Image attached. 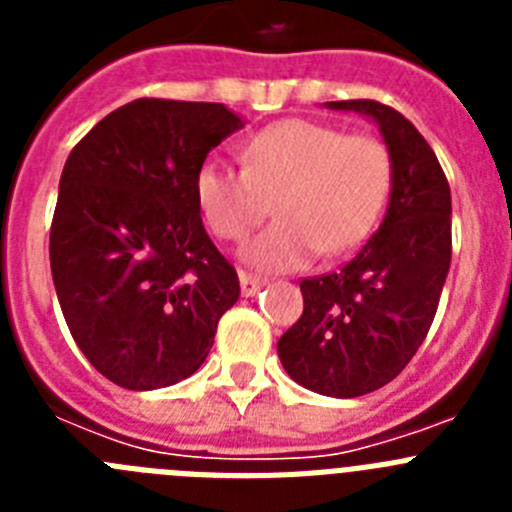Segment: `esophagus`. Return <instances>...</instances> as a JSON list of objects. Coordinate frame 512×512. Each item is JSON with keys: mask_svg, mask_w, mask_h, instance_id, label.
<instances>
[{"mask_svg": "<svg viewBox=\"0 0 512 512\" xmlns=\"http://www.w3.org/2000/svg\"><path fill=\"white\" fill-rule=\"evenodd\" d=\"M264 279L261 277H256V274H248V271H241V292L246 297H251V295H256V292H259L261 287H264Z\"/></svg>", "mask_w": 512, "mask_h": 512, "instance_id": "obj_1", "label": "esophagus"}]
</instances>
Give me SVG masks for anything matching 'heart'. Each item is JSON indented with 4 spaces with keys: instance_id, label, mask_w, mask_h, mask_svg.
Returning <instances> with one entry per match:
<instances>
[{
    "instance_id": "obj_1",
    "label": "heart",
    "mask_w": 512,
    "mask_h": 512,
    "mask_svg": "<svg viewBox=\"0 0 512 512\" xmlns=\"http://www.w3.org/2000/svg\"><path fill=\"white\" fill-rule=\"evenodd\" d=\"M243 169L205 161L194 200L220 241L238 243L271 212L277 223L246 248L259 269L305 266L315 253L341 256L372 233L392 189V156L372 135H346L315 120H279L256 130Z\"/></svg>"
}]
</instances>
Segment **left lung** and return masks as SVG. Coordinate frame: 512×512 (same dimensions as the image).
<instances>
[{"label":"left lung","instance_id":"left-lung-1","mask_svg":"<svg viewBox=\"0 0 512 512\" xmlns=\"http://www.w3.org/2000/svg\"><path fill=\"white\" fill-rule=\"evenodd\" d=\"M374 117L392 156L390 207L377 233L338 271L302 279V315L277 354L297 384L361 397L408 366L436 318L451 264V189L408 117L374 99L328 102Z\"/></svg>","mask_w":512,"mask_h":512}]
</instances>
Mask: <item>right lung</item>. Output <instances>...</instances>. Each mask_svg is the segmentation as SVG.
Instances as JSON below:
<instances>
[{
    "label": "right lung",
    "mask_w": 512,
    "mask_h": 512,
    "mask_svg": "<svg viewBox=\"0 0 512 512\" xmlns=\"http://www.w3.org/2000/svg\"><path fill=\"white\" fill-rule=\"evenodd\" d=\"M238 128L217 102L140 97L66 158L53 284L76 346L117 387L158 390L197 372L241 297L194 200L197 169Z\"/></svg>",
    "instance_id": "1"
}]
</instances>
